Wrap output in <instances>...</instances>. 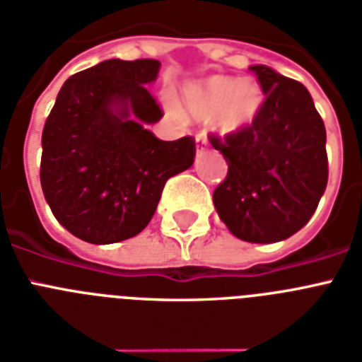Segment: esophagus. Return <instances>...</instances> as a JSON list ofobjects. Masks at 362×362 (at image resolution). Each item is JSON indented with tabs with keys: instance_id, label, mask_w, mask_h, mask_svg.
Returning a JSON list of instances; mask_svg holds the SVG:
<instances>
[{
	"instance_id": "1",
	"label": "esophagus",
	"mask_w": 362,
	"mask_h": 362,
	"mask_svg": "<svg viewBox=\"0 0 362 362\" xmlns=\"http://www.w3.org/2000/svg\"><path fill=\"white\" fill-rule=\"evenodd\" d=\"M195 143H197V156L204 154V151H206V146H208L206 135H204V134H199V135H197V137H195Z\"/></svg>"
}]
</instances>
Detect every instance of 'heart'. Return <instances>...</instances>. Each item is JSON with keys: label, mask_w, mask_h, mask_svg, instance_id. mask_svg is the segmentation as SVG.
<instances>
[{"label": "heart", "mask_w": 362, "mask_h": 362, "mask_svg": "<svg viewBox=\"0 0 362 362\" xmlns=\"http://www.w3.org/2000/svg\"><path fill=\"white\" fill-rule=\"evenodd\" d=\"M184 107L191 119L208 122L221 135L243 132L257 120L264 104V90L257 79L210 76V78L187 83L182 90ZM169 111L180 119L178 105L169 102Z\"/></svg>", "instance_id": "b5f03b06"}]
</instances>
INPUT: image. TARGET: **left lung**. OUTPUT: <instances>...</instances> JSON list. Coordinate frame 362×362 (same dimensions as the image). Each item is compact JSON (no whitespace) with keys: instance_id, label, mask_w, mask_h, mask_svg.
<instances>
[{"instance_id":"obj_1","label":"left lung","mask_w":362,"mask_h":362,"mask_svg":"<svg viewBox=\"0 0 362 362\" xmlns=\"http://www.w3.org/2000/svg\"><path fill=\"white\" fill-rule=\"evenodd\" d=\"M266 100L240 134L211 137L228 163L214 206L243 242H283L305 227L327 186L325 126L303 83L252 64Z\"/></svg>"}]
</instances>
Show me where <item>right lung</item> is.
Returning <instances> with one entry per match:
<instances>
[{
    "label": "right lung",
    "mask_w": 362,
    "mask_h": 362,
    "mask_svg": "<svg viewBox=\"0 0 362 362\" xmlns=\"http://www.w3.org/2000/svg\"><path fill=\"white\" fill-rule=\"evenodd\" d=\"M156 59H107L70 76L42 130L40 184L55 219L83 242L107 245L151 223L171 176L195 160V141L158 139L163 117L146 85Z\"/></svg>",
    "instance_id": "obj_1"
}]
</instances>
